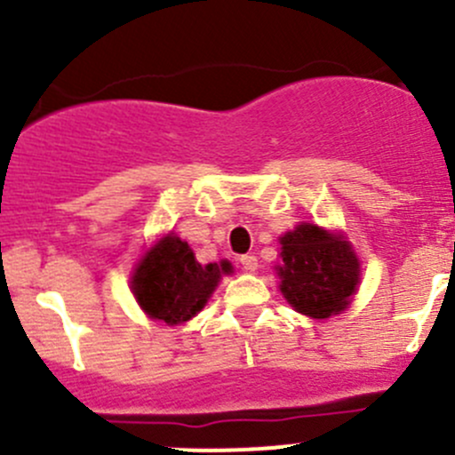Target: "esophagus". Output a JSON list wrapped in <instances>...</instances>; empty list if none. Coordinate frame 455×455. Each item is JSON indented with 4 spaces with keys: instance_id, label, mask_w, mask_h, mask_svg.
I'll return each instance as SVG.
<instances>
[{
    "instance_id": "1",
    "label": "esophagus",
    "mask_w": 455,
    "mask_h": 455,
    "mask_svg": "<svg viewBox=\"0 0 455 455\" xmlns=\"http://www.w3.org/2000/svg\"><path fill=\"white\" fill-rule=\"evenodd\" d=\"M240 264H242V268L249 270V273H253V270L257 268V257L255 255H242Z\"/></svg>"
}]
</instances>
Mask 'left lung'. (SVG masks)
Segmentation results:
<instances>
[{
  "label": "left lung",
  "mask_w": 455,
  "mask_h": 455,
  "mask_svg": "<svg viewBox=\"0 0 455 455\" xmlns=\"http://www.w3.org/2000/svg\"><path fill=\"white\" fill-rule=\"evenodd\" d=\"M282 292L301 315L341 313L359 283V259L346 240L316 224H299L282 237Z\"/></svg>",
  "instance_id": "1"
}]
</instances>
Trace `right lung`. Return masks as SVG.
<instances>
[{"mask_svg": "<svg viewBox=\"0 0 455 455\" xmlns=\"http://www.w3.org/2000/svg\"><path fill=\"white\" fill-rule=\"evenodd\" d=\"M222 273H231L228 261L202 266L187 242L169 235L142 257L132 291L151 319L173 325L189 321L204 308Z\"/></svg>", "mask_w": 455, "mask_h": 455, "instance_id": "obj_1", "label": "right lung"}]
</instances>
